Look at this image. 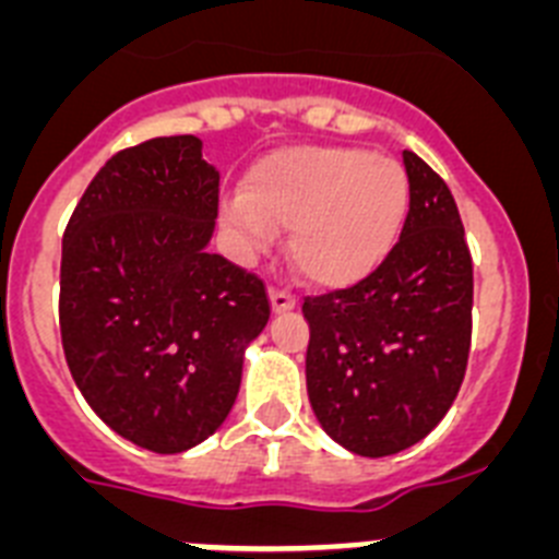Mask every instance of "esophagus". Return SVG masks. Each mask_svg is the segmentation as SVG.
Instances as JSON below:
<instances>
[{
  "mask_svg": "<svg viewBox=\"0 0 559 559\" xmlns=\"http://www.w3.org/2000/svg\"><path fill=\"white\" fill-rule=\"evenodd\" d=\"M269 299H271V310H274V313H288V310L296 308V299L290 294H285V290L271 288Z\"/></svg>",
  "mask_w": 559,
  "mask_h": 559,
  "instance_id": "34e87169",
  "label": "esophagus"
}]
</instances>
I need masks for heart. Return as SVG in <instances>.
I'll return each instance as SVG.
<instances>
[{"instance_id":"1","label":"heart","mask_w":559,"mask_h":559,"mask_svg":"<svg viewBox=\"0 0 559 559\" xmlns=\"http://www.w3.org/2000/svg\"><path fill=\"white\" fill-rule=\"evenodd\" d=\"M412 204L403 165L364 147L302 145L257 162L224 221L246 254L290 231L296 271L322 288H349L383 265Z\"/></svg>"}]
</instances>
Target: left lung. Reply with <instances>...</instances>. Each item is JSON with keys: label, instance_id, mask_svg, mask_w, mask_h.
I'll return each mask as SVG.
<instances>
[{"label": "left lung", "instance_id": "obj_1", "mask_svg": "<svg viewBox=\"0 0 559 559\" xmlns=\"http://www.w3.org/2000/svg\"><path fill=\"white\" fill-rule=\"evenodd\" d=\"M412 185L397 246L347 290L305 299V378L319 426L380 459L426 439L456 400L471 353L473 263L451 190L403 151Z\"/></svg>", "mask_w": 559, "mask_h": 559}]
</instances>
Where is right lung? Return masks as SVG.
Masks as SVG:
<instances>
[{
    "label": "right lung",
    "instance_id": "1",
    "mask_svg": "<svg viewBox=\"0 0 559 559\" xmlns=\"http://www.w3.org/2000/svg\"><path fill=\"white\" fill-rule=\"evenodd\" d=\"M218 185L199 136L147 140L100 167L63 235L69 372L111 431L153 453L224 426L271 316L263 283L210 254Z\"/></svg>",
    "mask_w": 559,
    "mask_h": 559
}]
</instances>
